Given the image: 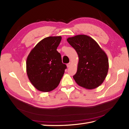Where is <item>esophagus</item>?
<instances>
[{"label":"esophagus","instance_id":"1","mask_svg":"<svg viewBox=\"0 0 129 129\" xmlns=\"http://www.w3.org/2000/svg\"><path fill=\"white\" fill-rule=\"evenodd\" d=\"M70 65H71V63H70V62L68 63V64H67V67H68V68H69V67H70Z\"/></svg>","mask_w":129,"mask_h":129}]
</instances>
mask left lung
I'll list each match as a JSON object with an SVG mask.
<instances>
[{"instance_id": "left-lung-1", "label": "left lung", "mask_w": 129, "mask_h": 129, "mask_svg": "<svg viewBox=\"0 0 129 129\" xmlns=\"http://www.w3.org/2000/svg\"><path fill=\"white\" fill-rule=\"evenodd\" d=\"M67 41L79 56L77 72L73 76L76 83L87 89L99 86L108 72L109 60L106 53L92 38L86 35L68 38Z\"/></svg>"}]
</instances>
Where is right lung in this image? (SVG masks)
<instances>
[{
  "instance_id": "1",
  "label": "right lung",
  "mask_w": 129,
  "mask_h": 129,
  "mask_svg": "<svg viewBox=\"0 0 129 129\" xmlns=\"http://www.w3.org/2000/svg\"><path fill=\"white\" fill-rule=\"evenodd\" d=\"M61 37H49L35 45L26 59V73L30 81L37 90L52 91L58 86L67 65L62 62L56 50Z\"/></svg>"
}]
</instances>
